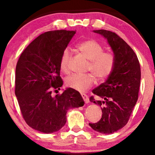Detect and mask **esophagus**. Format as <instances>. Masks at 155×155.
<instances>
[{"label": "esophagus", "mask_w": 155, "mask_h": 155, "mask_svg": "<svg viewBox=\"0 0 155 155\" xmlns=\"http://www.w3.org/2000/svg\"><path fill=\"white\" fill-rule=\"evenodd\" d=\"M82 98H83L85 104H88L89 102H90V99H89V97L87 95H86L85 94H82Z\"/></svg>", "instance_id": "esophagus-1"}]
</instances>
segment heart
I'll return each instance as SVG.
<instances>
[{"mask_svg":"<svg viewBox=\"0 0 155 155\" xmlns=\"http://www.w3.org/2000/svg\"><path fill=\"white\" fill-rule=\"evenodd\" d=\"M76 49L89 61L87 71H90L99 80H104L111 73L114 67V57L110 53L104 52V48L94 39L86 40L78 43ZM70 52L65 49L63 52L60 61V68L63 73L69 72ZM95 82L91 74L73 75L65 79L67 86L79 92H85Z\"/></svg>","mask_w":155,"mask_h":155,"instance_id":"obj_1","label":"heart"}]
</instances>
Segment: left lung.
I'll return each instance as SVG.
<instances>
[{
	"label": "left lung",
	"mask_w": 155,
	"mask_h": 155,
	"mask_svg": "<svg viewBox=\"0 0 155 155\" xmlns=\"http://www.w3.org/2000/svg\"><path fill=\"white\" fill-rule=\"evenodd\" d=\"M107 40L114 53L115 63L104 82L92 90L101 99L91 97V102L100 106L102 116L95 124H89L95 131L111 134L128 123L138 99L140 84L139 61L130 46L116 33L105 29L94 30Z\"/></svg>",
	"instance_id": "left-lung-1"
}]
</instances>
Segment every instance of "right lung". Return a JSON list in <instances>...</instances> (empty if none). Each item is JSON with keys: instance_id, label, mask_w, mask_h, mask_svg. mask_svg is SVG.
Here are the masks:
<instances>
[{"instance_id": "1", "label": "right lung", "mask_w": 155, "mask_h": 155, "mask_svg": "<svg viewBox=\"0 0 155 155\" xmlns=\"http://www.w3.org/2000/svg\"><path fill=\"white\" fill-rule=\"evenodd\" d=\"M75 31L55 30L41 34L20 55L15 69V95L24 119L29 126L44 133L57 132L66 123L68 110L82 107L79 92L60 90V61Z\"/></svg>"}]
</instances>
